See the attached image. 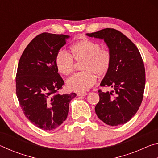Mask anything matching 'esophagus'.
<instances>
[{
  "instance_id": "obj_1",
  "label": "esophagus",
  "mask_w": 158,
  "mask_h": 158,
  "mask_svg": "<svg viewBox=\"0 0 158 158\" xmlns=\"http://www.w3.org/2000/svg\"><path fill=\"white\" fill-rule=\"evenodd\" d=\"M88 95V93H77V95L78 96H85V95Z\"/></svg>"
}]
</instances>
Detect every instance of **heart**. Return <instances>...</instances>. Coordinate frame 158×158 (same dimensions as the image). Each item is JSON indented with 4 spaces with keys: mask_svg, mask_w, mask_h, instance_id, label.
<instances>
[{
    "mask_svg": "<svg viewBox=\"0 0 158 158\" xmlns=\"http://www.w3.org/2000/svg\"><path fill=\"white\" fill-rule=\"evenodd\" d=\"M71 56L64 51L58 52L55 58V64L58 73L68 76L73 73L74 61H82L84 73H77L67 81L68 88L73 91L84 92L95 85L94 74L102 77L108 73L111 66V57L109 51L101 49L100 44L91 40L84 38L70 47Z\"/></svg>",
    "mask_w": 158,
    "mask_h": 158,
    "instance_id": "1",
    "label": "heart"
}]
</instances>
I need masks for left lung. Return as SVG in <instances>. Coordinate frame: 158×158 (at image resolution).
Wrapping results in <instances>:
<instances>
[{"label": "left lung", "mask_w": 158, "mask_h": 158, "mask_svg": "<svg viewBox=\"0 0 158 158\" xmlns=\"http://www.w3.org/2000/svg\"><path fill=\"white\" fill-rule=\"evenodd\" d=\"M86 35L103 40L111 57L110 68L100 85L113 90H98L95 113L109 125H123L135 116L143 100L146 74L142 58L135 44L116 29L105 28Z\"/></svg>", "instance_id": "obj_1"}]
</instances>
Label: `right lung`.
<instances>
[{
    "instance_id": "1",
    "label": "right lung",
    "mask_w": 158,
    "mask_h": 158,
    "mask_svg": "<svg viewBox=\"0 0 158 158\" xmlns=\"http://www.w3.org/2000/svg\"><path fill=\"white\" fill-rule=\"evenodd\" d=\"M69 37L43 33L28 44L16 76V93L26 117L36 127L52 130L65 121L76 93L58 94L64 83L55 64L56 53Z\"/></svg>"
}]
</instances>
